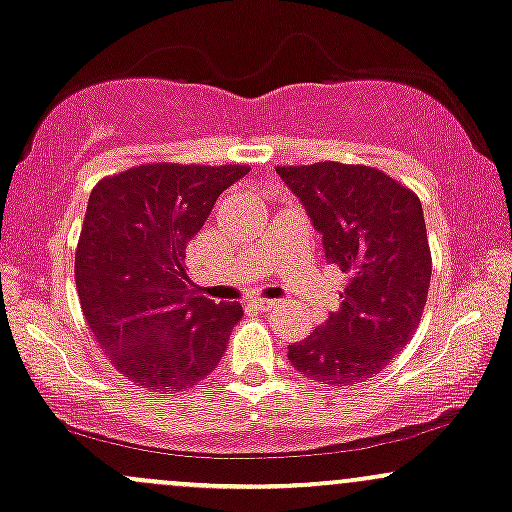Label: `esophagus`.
<instances>
[{
  "label": "esophagus",
  "instance_id": "34e87169",
  "mask_svg": "<svg viewBox=\"0 0 512 512\" xmlns=\"http://www.w3.org/2000/svg\"><path fill=\"white\" fill-rule=\"evenodd\" d=\"M252 306H255L257 311L269 313V311H274V308H277V303L269 301V299H255V301H252Z\"/></svg>",
  "mask_w": 512,
  "mask_h": 512
}]
</instances>
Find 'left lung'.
<instances>
[{
	"label": "left lung",
	"mask_w": 512,
	"mask_h": 512,
	"mask_svg": "<svg viewBox=\"0 0 512 512\" xmlns=\"http://www.w3.org/2000/svg\"><path fill=\"white\" fill-rule=\"evenodd\" d=\"M347 277L340 308L289 345L296 372L330 386L372 379L413 338L428 301L432 257L423 206L376 167L316 162L277 167Z\"/></svg>",
	"instance_id": "8db88e82"
}]
</instances>
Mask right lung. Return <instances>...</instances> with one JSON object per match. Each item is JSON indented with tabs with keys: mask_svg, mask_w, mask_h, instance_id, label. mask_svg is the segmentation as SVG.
<instances>
[{
	"mask_svg": "<svg viewBox=\"0 0 512 512\" xmlns=\"http://www.w3.org/2000/svg\"><path fill=\"white\" fill-rule=\"evenodd\" d=\"M245 165H140L89 194L75 282L82 313L116 369L140 389H189L216 369L240 303L196 294L184 250Z\"/></svg>",
	"mask_w": 512,
	"mask_h": 512,
	"instance_id": "right-lung-1",
	"label": "right lung"
}]
</instances>
